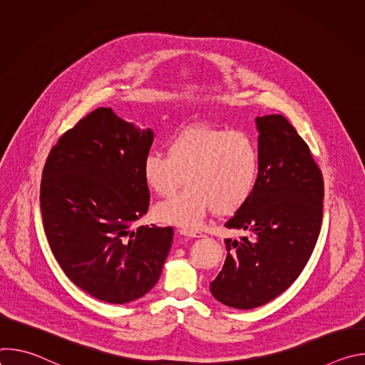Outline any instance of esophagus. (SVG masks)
Listing matches in <instances>:
<instances>
[{
	"label": "esophagus",
	"instance_id": "esophagus-1",
	"mask_svg": "<svg viewBox=\"0 0 365 365\" xmlns=\"http://www.w3.org/2000/svg\"><path fill=\"white\" fill-rule=\"evenodd\" d=\"M180 234L182 235H186V237H192V238H200L203 237V232L199 231V230H192V228H182L180 230Z\"/></svg>",
	"mask_w": 365,
	"mask_h": 365
}]
</instances>
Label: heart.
I'll list each match as a JSON object with an SVG mask.
<instances>
[{
    "label": "heart",
    "instance_id": "heart-1",
    "mask_svg": "<svg viewBox=\"0 0 365 365\" xmlns=\"http://www.w3.org/2000/svg\"><path fill=\"white\" fill-rule=\"evenodd\" d=\"M145 185L158 195L176 196L154 207L160 222L195 228L214 210L218 215L238 212L251 199L258 176L259 154L244 131L206 124L180 130L168 141V153L151 150L143 160Z\"/></svg>",
    "mask_w": 365,
    "mask_h": 365
}]
</instances>
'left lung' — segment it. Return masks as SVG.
Here are the masks:
<instances>
[{
  "mask_svg": "<svg viewBox=\"0 0 365 365\" xmlns=\"http://www.w3.org/2000/svg\"><path fill=\"white\" fill-rule=\"evenodd\" d=\"M259 176L251 199L225 222L252 238L225 240L227 258L211 293L235 309L282 294L303 272L322 224L324 178L304 140L279 114L257 117Z\"/></svg>",
  "mask_w": 365,
  "mask_h": 365,
  "instance_id": "8db88e82",
  "label": "left lung"
}]
</instances>
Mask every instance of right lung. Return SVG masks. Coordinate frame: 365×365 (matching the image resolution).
<instances>
[{"instance_id": "right-lung-1", "label": "right lung", "mask_w": 365, "mask_h": 365, "mask_svg": "<svg viewBox=\"0 0 365 365\" xmlns=\"http://www.w3.org/2000/svg\"><path fill=\"white\" fill-rule=\"evenodd\" d=\"M153 131L98 108L50 150L41 175L43 227L65 274L107 303L140 299L158 283L172 227L133 224L147 214L143 160Z\"/></svg>"}]
</instances>
